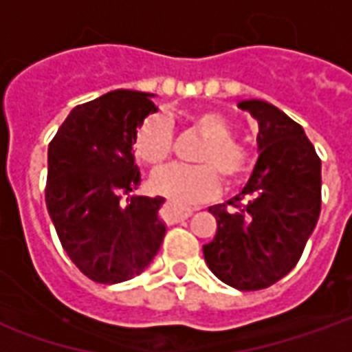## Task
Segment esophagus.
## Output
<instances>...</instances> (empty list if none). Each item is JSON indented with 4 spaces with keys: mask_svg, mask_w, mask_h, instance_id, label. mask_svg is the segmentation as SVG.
<instances>
[{
    "mask_svg": "<svg viewBox=\"0 0 352 352\" xmlns=\"http://www.w3.org/2000/svg\"><path fill=\"white\" fill-rule=\"evenodd\" d=\"M192 213L194 211H192L190 207H177L173 204H168L166 209H164V213H162V217H164V221L168 222V224H175V222L186 221Z\"/></svg>",
    "mask_w": 352,
    "mask_h": 352,
    "instance_id": "1",
    "label": "esophagus"
}]
</instances>
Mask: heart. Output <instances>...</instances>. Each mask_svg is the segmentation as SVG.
Listing matches in <instances>:
<instances>
[{"mask_svg": "<svg viewBox=\"0 0 352 352\" xmlns=\"http://www.w3.org/2000/svg\"><path fill=\"white\" fill-rule=\"evenodd\" d=\"M190 128L206 139L196 154L199 166H171L156 173L154 190L169 198L177 206H192L213 196L222 179L228 184L237 183L249 169V151L234 141L232 124L219 113L206 111L192 116ZM173 153V133L162 116L148 118L138 131L135 154L146 168H162Z\"/></svg>", "mask_w": 352, "mask_h": 352, "instance_id": "obj_1", "label": "heart"}]
</instances>
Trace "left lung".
<instances>
[{"label": "left lung", "instance_id": "8db88e82", "mask_svg": "<svg viewBox=\"0 0 352 352\" xmlns=\"http://www.w3.org/2000/svg\"><path fill=\"white\" fill-rule=\"evenodd\" d=\"M237 107L258 122V162L228 206L209 207L217 236L204 245L209 270L237 290H260L283 279L302 256L320 214V158L305 131L262 100Z\"/></svg>", "mask_w": 352, "mask_h": 352}]
</instances>
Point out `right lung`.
Segmentation results:
<instances>
[{
	"label": "right lung",
	"instance_id": "add662e5",
	"mask_svg": "<svg viewBox=\"0 0 352 352\" xmlns=\"http://www.w3.org/2000/svg\"><path fill=\"white\" fill-rule=\"evenodd\" d=\"M156 111L153 94L115 90L77 105L50 141L47 209L67 256L96 283L139 275L166 236L162 196L122 199L141 183L133 143Z\"/></svg>",
	"mask_w": 352,
	"mask_h": 352
}]
</instances>
